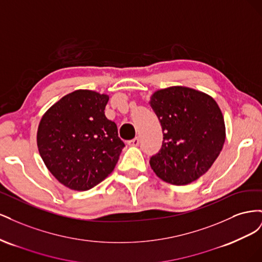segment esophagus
Returning a JSON list of instances; mask_svg holds the SVG:
<instances>
[{
    "mask_svg": "<svg viewBox=\"0 0 262 262\" xmlns=\"http://www.w3.org/2000/svg\"><path fill=\"white\" fill-rule=\"evenodd\" d=\"M128 144H129L130 146H138V145L140 144V139H139V138H134L133 140H131V141L128 142Z\"/></svg>",
    "mask_w": 262,
    "mask_h": 262,
    "instance_id": "obj_1",
    "label": "esophagus"
}]
</instances>
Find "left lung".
Here are the masks:
<instances>
[{"label": "left lung", "instance_id": "left-lung-1", "mask_svg": "<svg viewBox=\"0 0 262 262\" xmlns=\"http://www.w3.org/2000/svg\"><path fill=\"white\" fill-rule=\"evenodd\" d=\"M149 105L163 129V144L149 165L171 185H188L207 172L225 142V123L216 101L185 86L155 92Z\"/></svg>", "mask_w": 262, "mask_h": 262}]
</instances>
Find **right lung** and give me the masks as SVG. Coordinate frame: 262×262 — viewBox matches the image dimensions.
<instances>
[{
    "mask_svg": "<svg viewBox=\"0 0 262 262\" xmlns=\"http://www.w3.org/2000/svg\"><path fill=\"white\" fill-rule=\"evenodd\" d=\"M108 95L77 90L42 116L37 145L45 165L66 187L85 191L112 173L124 143L108 120Z\"/></svg>",
    "mask_w": 262,
    "mask_h": 262,
    "instance_id": "add662e5",
    "label": "right lung"
}]
</instances>
